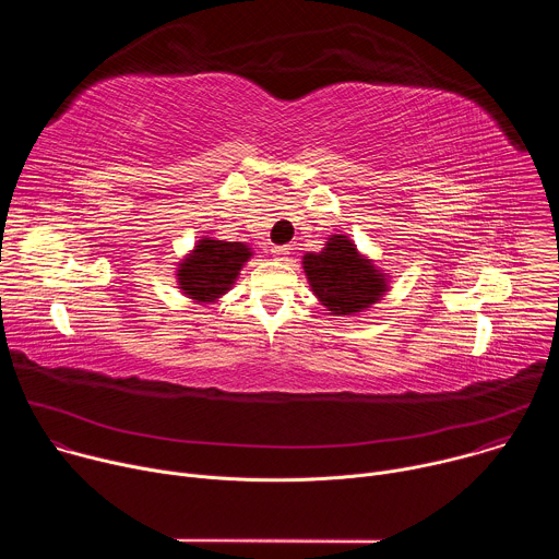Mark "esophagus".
Returning <instances> with one entry per match:
<instances>
[{
  "label": "esophagus",
  "instance_id": "34e87169",
  "mask_svg": "<svg viewBox=\"0 0 559 559\" xmlns=\"http://www.w3.org/2000/svg\"><path fill=\"white\" fill-rule=\"evenodd\" d=\"M272 257H274V261H287L289 248L287 246H276V248H272Z\"/></svg>",
  "mask_w": 559,
  "mask_h": 559
}]
</instances>
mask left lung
<instances>
[{
    "instance_id": "left-lung-1",
    "label": "left lung",
    "mask_w": 559,
    "mask_h": 559,
    "mask_svg": "<svg viewBox=\"0 0 559 559\" xmlns=\"http://www.w3.org/2000/svg\"><path fill=\"white\" fill-rule=\"evenodd\" d=\"M302 270L313 296L334 316L358 313L389 292L386 274L345 234H332L321 252H307Z\"/></svg>"
}]
</instances>
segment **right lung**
Segmentation results:
<instances>
[{
    "mask_svg": "<svg viewBox=\"0 0 559 559\" xmlns=\"http://www.w3.org/2000/svg\"><path fill=\"white\" fill-rule=\"evenodd\" d=\"M250 259L252 248L246 243L201 236L194 250L177 265L179 289L194 302H214L231 289Z\"/></svg>",
    "mask_w": 559,
    "mask_h": 559,
    "instance_id": "1",
    "label": "right lung"
}]
</instances>
